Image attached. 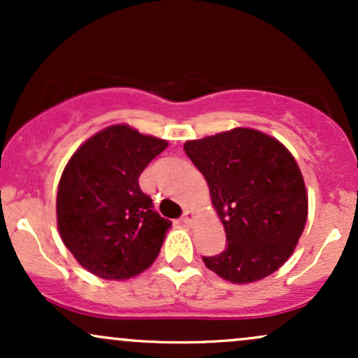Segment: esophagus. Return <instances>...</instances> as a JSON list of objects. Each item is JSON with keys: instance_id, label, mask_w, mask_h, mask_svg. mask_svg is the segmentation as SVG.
<instances>
[{"instance_id": "obj_1", "label": "esophagus", "mask_w": 358, "mask_h": 358, "mask_svg": "<svg viewBox=\"0 0 358 358\" xmlns=\"http://www.w3.org/2000/svg\"><path fill=\"white\" fill-rule=\"evenodd\" d=\"M193 219H195V213H193L192 210H185L183 217H182V220L185 222V224H188V225H190L192 222H193Z\"/></svg>"}]
</instances>
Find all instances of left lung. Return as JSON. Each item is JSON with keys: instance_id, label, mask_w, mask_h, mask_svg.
<instances>
[{"instance_id": "left-lung-1", "label": "left lung", "mask_w": 358, "mask_h": 358, "mask_svg": "<svg viewBox=\"0 0 358 358\" xmlns=\"http://www.w3.org/2000/svg\"><path fill=\"white\" fill-rule=\"evenodd\" d=\"M210 188L227 248L205 266L234 285L268 278L291 257L305 231L308 193L296 159L276 138L252 127L183 145Z\"/></svg>"}]
</instances>
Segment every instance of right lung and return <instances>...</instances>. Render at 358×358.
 I'll return each instance as SVG.
<instances>
[{"instance_id":"right-lung-1","label":"right lung","mask_w":358,"mask_h":358,"mask_svg":"<svg viewBox=\"0 0 358 358\" xmlns=\"http://www.w3.org/2000/svg\"><path fill=\"white\" fill-rule=\"evenodd\" d=\"M168 141L113 124L77 148L57 190V227L77 262L102 279H129L158 257L171 222L153 210L139 175Z\"/></svg>"}]
</instances>
